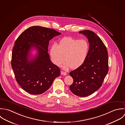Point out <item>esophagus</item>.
<instances>
[{"label":"esophagus","instance_id":"34e87169","mask_svg":"<svg viewBox=\"0 0 125 125\" xmlns=\"http://www.w3.org/2000/svg\"><path fill=\"white\" fill-rule=\"evenodd\" d=\"M61 74L62 75H67V73H65V72H64L61 71Z\"/></svg>","mask_w":125,"mask_h":125}]
</instances>
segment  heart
I'll use <instances>...</instances> for the list:
<instances>
[{"label":"heart","mask_w":125,"mask_h":125,"mask_svg":"<svg viewBox=\"0 0 125 125\" xmlns=\"http://www.w3.org/2000/svg\"><path fill=\"white\" fill-rule=\"evenodd\" d=\"M88 50L89 45L85 40L66 37L59 42L58 45L53 44L51 46L50 57L52 61L57 66L62 64L65 59L66 62L63 66L64 70L70 68L76 69L85 61Z\"/></svg>","instance_id":"b5f03b06"}]
</instances>
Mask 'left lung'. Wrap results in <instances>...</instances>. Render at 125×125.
<instances>
[{"label": "left lung", "mask_w": 125, "mask_h": 125, "mask_svg": "<svg viewBox=\"0 0 125 125\" xmlns=\"http://www.w3.org/2000/svg\"><path fill=\"white\" fill-rule=\"evenodd\" d=\"M89 43L85 61L80 68L70 73L73 79L70 90L79 97L88 96L98 90L108 72V52L100 37L89 30L79 32Z\"/></svg>", "instance_id": "obj_1"}]
</instances>
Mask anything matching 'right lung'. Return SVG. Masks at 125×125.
Wrapping results in <instances>:
<instances>
[{
  "label": "right lung",
  "instance_id": "right-lung-1",
  "mask_svg": "<svg viewBox=\"0 0 125 125\" xmlns=\"http://www.w3.org/2000/svg\"><path fill=\"white\" fill-rule=\"evenodd\" d=\"M61 34L53 29L33 26L15 41L11 64L17 82L27 93H43L60 74L59 68L50 60L48 48L50 40ZM33 49L37 51L33 57L31 54Z\"/></svg>",
  "mask_w": 125,
  "mask_h": 125
}]
</instances>
